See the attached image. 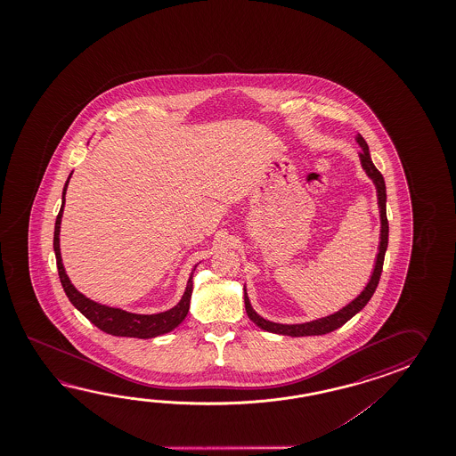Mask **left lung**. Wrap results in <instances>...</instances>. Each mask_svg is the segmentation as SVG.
I'll return each mask as SVG.
<instances>
[{
    "instance_id": "1",
    "label": "left lung",
    "mask_w": 456,
    "mask_h": 456,
    "mask_svg": "<svg viewBox=\"0 0 456 456\" xmlns=\"http://www.w3.org/2000/svg\"><path fill=\"white\" fill-rule=\"evenodd\" d=\"M357 143H359L362 151H360V161L365 169V173L369 175L370 179L373 181V184L377 187V194H379V218H381V234H379V248L377 262H375V269L370 277V281L363 291L354 301H350L347 306H344L342 310L330 314L326 318L321 320L310 321V322H303V324H279V322H272V321L264 320L256 311L252 310L249 298L244 290V306L246 313L249 316L252 322H256L261 330H269L273 334H281V336H291V338H303V336H321V334H328L332 330H338L340 326H344L350 318H354L360 310H363V306L369 303L370 298L373 297V293L379 287V277L383 271V261H385V252L387 248V187H385V179L379 173L375 165L371 163L370 158L369 145L363 140V136L357 135Z\"/></svg>"
}]
</instances>
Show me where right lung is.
<instances>
[{"label": "right lung", "mask_w": 456, "mask_h": 456, "mask_svg": "<svg viewBox=\"0 0 456 456\" xmlns=\"http://www.w3.org/2000/svg\"><path fill=\"white\" fill-rule=\"evenodd\" d=\"M73 175V173H71ZM63 187V195H61V207H60L57 222H55V232H53V251L57 257V267H59L60 281L61 287L67 293L71 305L77 308L85 318L91 321L96 328L104 330L107 334L112 336H120V338H138V339H150L166 334L169 330L177 328L184 321L187 313H189V305H191V297H192V277L194 271L189 277L187 287H185L184 295L181 301L175 305V308L158 313V314H135L128 311L118 310V308H110L106 305H99L96 301L89 300L83 293L73 287L69 281V275L65 272V267L61 264V254H60V224H61V215H63V205H65V194L69 187V177Z\"/></svg>", "instance_id": "right-lung-1"}]
</instances>
